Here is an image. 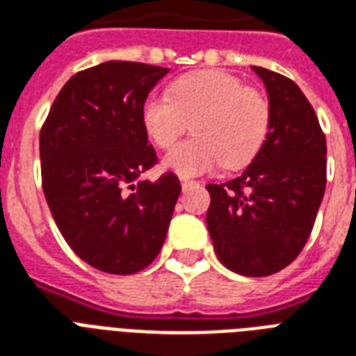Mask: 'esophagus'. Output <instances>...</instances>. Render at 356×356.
<instances>
[{
    "instance_id": "1",
    "label": "esophagus",
    "mask_w": 356,
    "mask_h": 356,
    "mask_svg": "<svg viewBox=\"0 0 356 356\" xmlns=\"http://www.w3.org/2000/svg\"><path fill=\"white\" fill-rule=\"evenodd\" d=\"M192 184H194V181H190V179L181 177V186H183V190H186V188H188V186H192Z\"/></svg>"
}]
</instances>
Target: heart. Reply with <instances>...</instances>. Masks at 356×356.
<instances>
[{
	"label": "heart",
	"instance_id": "1",
	"mask_svg": "<svg viewBox=\"0 0 356 356\" xmlns=\"http://www.w3.org/2000/svg\"><path fill=\"white\" fill-rule=\"evenodd\" d=\"M142 123L160 149L172 147L192 123L194 136L166 154L164 166L181 177H196L218 164L235 170L254 160L267 142L273 108L237 76L202 70L177 78L168 97H147Z\"/></svg>",
	"mask_w": 356,
	"mask_h": 356
}]
</instances>
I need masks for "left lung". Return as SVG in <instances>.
Here are the masks:
<instances>
[{"mask_svg": "<svg viewBox=\"0 0 356 356\" xmlns=\"http://www.w3.org/2000/svg\"><path fill=\"white\" fill-rule=\"evenodd\" d=\"M273 108L267 142L243 175L207 184V227L229 270L268 276L305 248L327 186V140L314 108L286 76L252 67Z\"/></svg>", "mask_w": 356, "mask_h": 356, "instance_id": "left-lung-1", "label": "left lung"}]
</instances>
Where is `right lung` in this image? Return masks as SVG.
<instances>
[{
  "label": "right lung",
  "mask_w": 356,
  "mask_h": 356,
  "mask_svg": "<svg viewBox=\"0 0 356 356\" xmlns=\"http://www.w3.org/2000/svg\"><path fill=\"white\" fill-rule=\"evenodd\" d=\"M170 72L106 61L76 72L40 129L42 190L59 232L78 257L110 275L154 261L181 194L175 173L138 177L156 164L142 106Z\"/></svg>",
  "instance_id": "1"
}]
</instances>
